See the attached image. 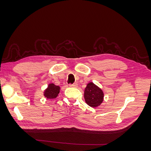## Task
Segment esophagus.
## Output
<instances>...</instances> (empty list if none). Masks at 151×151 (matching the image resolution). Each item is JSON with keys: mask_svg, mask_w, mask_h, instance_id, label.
<instances>
[{"mask_svg": "<svg viewBox=\"0 0 151 151\" xmlns=\"http://www.w3.org/2000/svg\"><path fill=\"white\" fill-rule=\"evenodd\" d=\"M70 87H73V88H76L77 87V83H74V84H69Z\"/></svg>", "mask_w": 151, "mask_h": 151, "instance_id": "esophagus-1", "label": "esophagus"}]
</instances>
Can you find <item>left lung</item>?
I'll list each match as a JSON object with an SVG mask.
<instances>
[{"instance_id": "left-lung-1", "label": "left lung", "mask_w": 151, "mask_h": 151, "mask_svg": "<svg viewBox=\"0 0 151 151\" xmlns=\"http://www.w3.org/2000/svg\"><path fill=\"white\" fill-rule=\"evenodd\" d=\"M84 98L86 103L91 107H96L103 101V93L101 89L90 83L87 85L84 91Z\"/></svg>"}]
</instances>
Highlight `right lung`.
I'll list each match as a JSON object with an SVG mask.
<instances>
[{
    "mask_svg": "<svg viewBox=\"0 0 151 151\" xmlns=\"http://www.w3.org/2000/svg\"><path fill=\"white\" fill-rule=\"evenodd\" d=\"M60 91V87L55 86L54 84H50L48 88L45 91V96L48 99L55 98Z\"/></svg>",
    "mask_w": 151,
    "mask_h": 151,
    "instance_id": "obj_1",
    "label": "right lung"
}]
</instances>
